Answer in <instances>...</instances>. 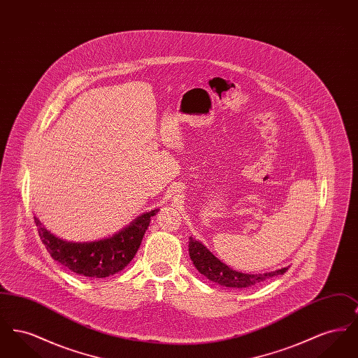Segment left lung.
<instances>
[{"label": "left lung", "instance_id": "left-lung-1", "mask_svg": "<svg viewBox=\"0 0 358 358\" xmlns=\"http://www.w3.org/2000/svg\"><path fill=\"white\" fill-rule=\"evenodd\" d=\"M189 256L199 273L222 287L229 289H245L256 286L273 276L283 275L287 271V267L266 273H245L232 270L219 257L213 255L201 241L192 236L189 238Z\"/></svg>", "mask_w": 358, "mask_h": 358}]
</instances>
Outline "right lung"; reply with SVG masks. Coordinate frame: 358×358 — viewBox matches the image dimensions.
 <instances>
[{"label":"right lung","mask_w":358,"mask_h":358,"mask_svg":"<svg viewBox=\"0 0 358 358\" xmlns=\"http://www.w3.org/2000/svg\"><path fill=\"white\" fill-rule=\"evenodd\" d=\"M159 209L142 213L113 236L94 241L57 238L34 216L38 236L50 255L72 273L107 278L122 271L136 256L150 220Z\"/></svg>","instance_id":"obj_1"}]
</instances>
